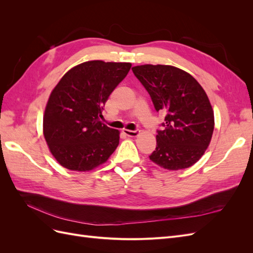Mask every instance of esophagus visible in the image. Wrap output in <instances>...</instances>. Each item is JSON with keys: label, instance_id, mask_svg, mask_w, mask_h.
<instances>
[{"label": "esophagus", "instance_id": "obj_1", "mask_svg": "<svg viewBox=\"0 0 253 253\" xmlns=\"http://www.w3.org/2000/svg\"><path fill=\"white\" fill-rule=\"evenodd\" d=\"M124 133L128 137H137L140 134V131L139 129H135V131H132V129H124Z\"/></svg>", "mask_w": 253, "mask_h": 253}]
</instances>
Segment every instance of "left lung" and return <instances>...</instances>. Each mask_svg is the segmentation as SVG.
<instances>
[{"mask_svg": "<svg viewBox=\"0 0 253 253\" xmlns=\"http://www.w3.org/2000/svg\"><path fill=\"white\" fill-rule=\"evenodd\" d=\"M132 71L156 111L166 114L150 159L169 171L193 166L209 147L214 129V113L205 89L189 73L172 65H137Z\"/></svg>", "mask_w": 253, "mask_h": 253, "instance_id": "1", "label": "left lung"}]
</instances>
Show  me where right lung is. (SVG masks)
Wrapping results in <instances>:
<instances>
[{"label": "right lung", "instance_id": "obj_1", "mask_svg": "<svg viewBox=\"0 0 253 253\" xmlns=\"http://www.w3.org/2000/svg\"><path fill=\"white\" fill-rule=\"evenodd\" d=\"M131 66L128 62L86 61L65 73L51 90L43 115V134L61 166L88 172L106 163L116 150L120 132L99 118Z\"/></svg>", "mask_w": 253, "mask_h": 253}]
</instances>
